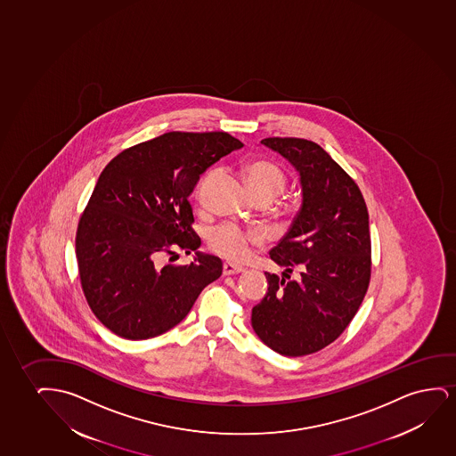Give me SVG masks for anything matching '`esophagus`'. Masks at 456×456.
<instances>
[{
	"mask_svg": "<svg viewBox=\"0 0 456 456\" xmlns=\"http://www.w3.org/2000/svg\"><path fill=\"white\" fill-rule=\"evenodd\" d=\"M243 266H240V265H233V263L225 262L223 265V274L224 275H233L240 274V273H243Z\"/></svg>",
	"mask_w": 456,
	"mask_h": 456,
	"instance_id": "34e87169",
	"label": "esophagus"
}]
</instances>
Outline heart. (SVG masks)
Returning <instances> with one entry per match:
<instances>
[{
  "instance_id": "heart-1",
  "label": "heart",
  "mask_w": 456,
  "mask_h": 456,
  "mask_svg": "<svg viewBox=\"0 0 456 456\" xmlns=\"http://www.w3.org/2000/svg\"><path fill=\"white\" fill-rule=\"evenodd\" d=\"M244 175L256 200L271 202L287 188L288 175L285 169L273 160H252L246 165ZM262 241L263 235L260 232L243 229L231 223L215 227L208 232L207 237L208 248L229 260H243L249 254L250 246H256Z\"/></svg>"
}]
</instances>
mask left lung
<instances>
[{"label":"left lung","instance_id":"left-lung-1","mask_svg":"<svg viewBox=\"0 0 456 456\" xmlns=\"http://www.w3.org/2000/svg\"><path fill=\"white\" fill-rule=\"evenodd\" d=\"M271 150L293 163L302 183V207L269 256L300 281L265 273L268 293L252 308V327L281 355L324 349L343 333L370 281L368 207L355 181L318 143L269 137Z\"/></svg>","mask_w":456,"mask_h":456}]
</instances>
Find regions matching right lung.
Listing matches in <instances>:
<instances>
[{"label": "right lung", "mask_w": 456, "mask_h": 456, "mask_svg": "<svg viewBox=\"0 0 456 456\" xmlns=\"http://www.w3.org/2000/svg\"><path fill=\"white\" fill-rule=\"evenodd\" d=\"M243 143L227 132H168L134 144L102 169L77 224L76 258L94 316L126 339L159 337L223 274L218 256L165 265L200 248L188 196L200 175Z\"/></svg>", "instance_id": "obj_1"}]
</instances>
